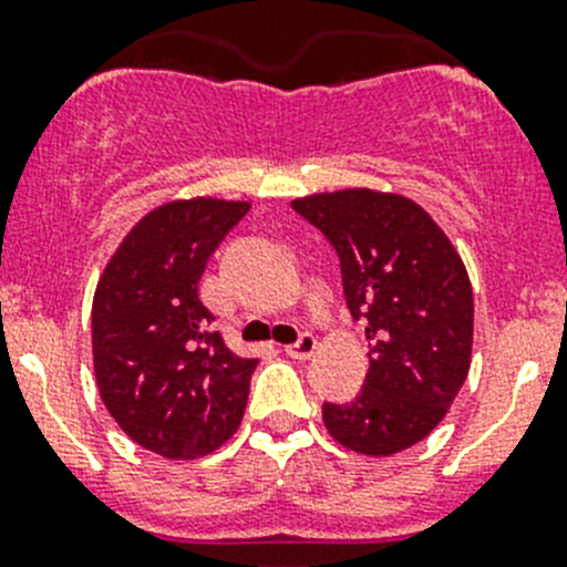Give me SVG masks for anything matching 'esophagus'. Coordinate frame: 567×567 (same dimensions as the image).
<instances>
[{"mask_svg":"<svg viewBox=\"0 0 567 567\" xmlns=\"http://www.w3.org/2000/svg\"><path fill=\"white\" fill-rule=\"evenodd\" d=\"M316 348H318V340L305 331V334H301L299 340L290 342V346H285V353H288L290 359H310L312 353H316Z\"/></svg>","mask_w":567,"mask_h":567,"instance_id":"esophagus-1","label":"esophagus"}]
</instances>
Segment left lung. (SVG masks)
<instances>
[{
    "label": "left lung",
    "mask_w": 567,
    "mask_h": 567,
    "mask_svg": "<svg viewBox=\"0 0 567 567\" xmlns=\"http://www.w3.org/2000/svg\"><path fill=\"white\" fill-rule=\"evenodd\" d=\"M290 205L329 238L348 310L368 320L364 390L323 403L326 431L373 458L409 450L444 420L472 364L474 299L458 249L403 194L340 188Z\"/></svg>",
    "instance_id": "1"
}]
</instances>
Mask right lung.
Instances as JSON below:
<instances>
[{
    "label": "right lung",
    "mask_w": 567,
    "mask_h": 567,
    "mask_svg": "<svg viewBox=\"0 0 567 567\" xmlns=\"http://www.w3.org/2000/svg\"><path fill=\"white\" fill-rule=\"evenodd\" d=\"M244 199H173L142 216L109 257L93 296L101 400L140 447L173 461L219 450L244 420L257 359L210 329L199 277L244 219Z\"/></svg>",
    "instance_id": "right-lung-1"
}]
</instances>
